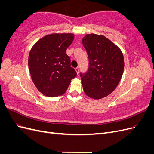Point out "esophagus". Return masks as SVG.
<instances>
[{
	"instance_id": "esophagus-1",
	"label": "esophagus",
	"mask_w": 154,
	"mask_h": 154,
	"mask_svg": "<svg viewBox=\"0 0 154 154\" xmlns=\"http://www.w3.org/2000/svg\"><path fill=\"white\" fill-rule=\"evenodd\" d=\"M75 70H76V71L77 74H78V73H79V68H78V67H76V68L75 69Z\"/></svg>"
}]
</instances>
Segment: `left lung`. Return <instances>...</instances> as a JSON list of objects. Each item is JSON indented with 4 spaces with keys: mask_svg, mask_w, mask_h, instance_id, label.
Listing matches in <instances>:
<instances>
[{
    "mask_svg": "<svg viewBox=\"0 0 154 154\" xmlns=\"http://www.w3.org/2000/svg\"><path fill=\"white\" fill-rule=\"evenodd\" d=\"M82 43L89 60L88 71L81 74L83 91L92 99H101L111 94L122 79L125 66L123 53L101 35L87 34Z\"/></svg>",
    "mask_w": 154,
    "mask_h": 154,
    "instance_id": "left-lung-1",
    "label": "left lung"
}]
</instances>
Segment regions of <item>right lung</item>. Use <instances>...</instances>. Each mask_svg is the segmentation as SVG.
Segmentation results:
<instances>
[{"mask_svg":"<svg viewBox=\"0 0 154 154\" xmlns=\"http://www.w3.org/2000/svg\"><path fill=\"white\" fill-rule=\"evenodd\" d=\"M74 36L73 33L45 35L30 51L28 66L31 77L37 89L45 96L63 94L77 75L66 53Z\"/></svg>","mask_w":154,"mask_h":154,"instance_id":"right-lung-1","label":"right lung"}]
</instances>
